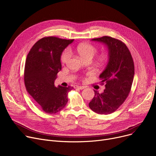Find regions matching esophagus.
<instances>
[{
    "label": "esophagus",
    "instance_id": "1",
    "mask_svg": "<svg viewBox=\"0 0 156 156\" xmlns=\"http://www.w3.org/2000/svg\"><path fill=\"white\" fill-rule=\"evenodd\" d=\"M74 88L79 89V90H83L85 88L84 86H74Z\"/></svg>",
    "mask_w": 156,
    "mask_h": 156
}]
</instances>
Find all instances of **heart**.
Listing matches in <instances>:
<instances>
[{"label":"heart","instance_id":"heart-1","mask_svg":"<svg viewBox=\"0 0 156 156\" xmlns=\"http://www.w3.org/2000/svg\"><path fill=\"white\" fill-rule=\"evenodd\" d=\"M77 51L80 57L84 60L93 58V56L97 51L96 48L90 43H81L77 46ZM70 56V51L69 49H66L61 56V61L63 63L67 62ZM106 59L105 55H101L98 57V60L101 62H104Z\"/></svg>","mask_w":156,"mask_h":156}]
</instances>
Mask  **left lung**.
Wrapping results in <instances>:
<instances>
[{
  "mask_svg": "<svg viewBox=\"0 0 156 156\" xmlns=\"http://www.w3.org/2000/svg\"><path fill=\"white\" fill-rule=\"evenodd\" d=\"M107 47L108 61L100 75L101 83H105L102 93L94 91L89 107L98 114H111L119 107L130 92L135 75L134 62L130 52L122 41L108 36L91 39Z\"/></svg>",
  "mask_w": 156,
  "mask_h": 156,
  "instance_id": "1",
  "label": "left lung"
}]
</instances>
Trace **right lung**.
Here are the masks:
<instances>
[{"label": "right lung", "instance_id": "1", "mask_svg": "<svg viewBox=\"0 0 156 156\" xmlns=\"http://www.w3.org/2000/svg\"><path fill=\"white\" fill-rule=\"evenodd\" d=\"M73 41L46 37L37 42L27 55L24 72L26 90L46 114L60 112L68 102L73 87H55L57 73L62 69L63 51Z\"/></svg>", "mask_w": 156, "mask_h": 156}]
</instances>
